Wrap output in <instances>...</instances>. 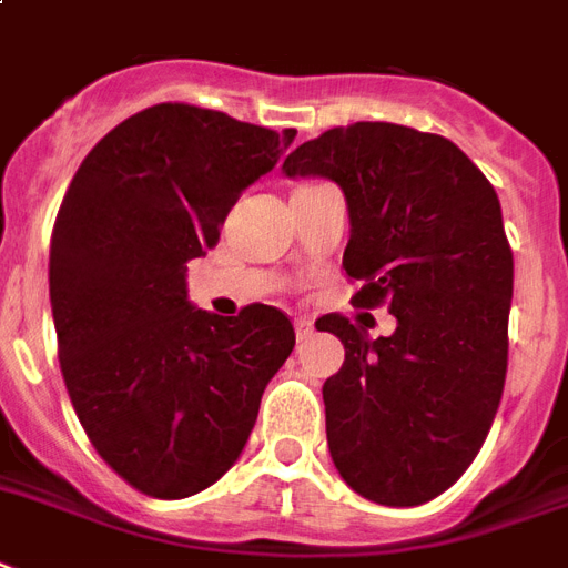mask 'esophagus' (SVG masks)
<instances>
[{
    "label": "esophagus",
    "mask_w": 568,
    "mask_h": 568,
    "mask_svg": "<svg viewBox=\"0 0 568 568\" xmlns=\"http://www.w3.org/2000/svg\"><path fill=\"white\" fill-rule=\"evenodd\" d=\"M295 336H298V339H311L313 336V322L307 316H302V318H295Z\"/></svg>",
    "instance_id": "obj_1"
}]
</instances>
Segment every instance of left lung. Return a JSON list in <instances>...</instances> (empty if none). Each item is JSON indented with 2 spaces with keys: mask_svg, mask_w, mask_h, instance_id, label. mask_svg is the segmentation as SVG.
<instances>
[{
  "mask_svg": "<svg viewBox=\"0 0 568 568\" xmlns=\"http://www.w3.org/2000/svg\"><path fill=\"white\" fill-rule=\"evenodd\" d=\"M281 171L339 185L354 304L397 318L377 339L345 316L316 322L345 345L322 386L334 467L372 503H429L470 467L503 397L514 255L499 196L449 139L388 121L334 126Z\"/></svg>",
  "mask_w": 568,
  "mask_h": 568,
  "instance_id": "1",
  "label": "left lung"
}]
</instances>
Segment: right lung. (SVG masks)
Here are the masks:
<instances>
[{
	"label": "right lung",
	"instance_id": "add662e5",
	"mask_svg": "<svg viewBox=\"0 0 568 568\" xmlns=\"http://www.w3.org/2000/svg\"><path fill=\"white\" fill-rule=\"evenodd\" d=\"M293 139L156 104L89 150L65 191L49 252L60 372L98 456L142 494L185 499L214 485L293 351L281 311H200L185 281L191 257L217 246L229 209Z\"/></svg>",
	"mask_w": 568,
	"mask_h": 568
}]
</instances>
